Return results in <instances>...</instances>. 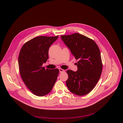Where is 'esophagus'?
Listing matches in <instances>:
<instances>
[{"label": "esophagus", "instance_id": "obj_1", "mask_svg": "<svg viewBox=\"0 0 123 123\" xmlns=\"http://www.w3.org/2000/svg\"><path fill=\"white\" fill-rule=\"evenodd\" d=\"M59 72H60V73H62V72H65V70H63V69H61V68H59Z\"/></svg>", "mask_w": 123, "mask_h": 123}]
</instances>
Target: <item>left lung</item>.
Masks as SVG:
<instances>
[{
    "instance_id": "1",
    "label": "left lung",
    "mask_w": 123,
    "mask_h": 123,
    "mask_svg": "<svg viewBox=\"0 0 123 123\" xmlns=\"http://www.w3.org/2000/svg\"><path fill=\"white\" fill-rule=\"evenodd\" d=\"M61 38L70 50L77 62L78 70H68L66 81L68 88L77 95H84L94 88L103 69L99 48L92 39L78 33L61 35Z\"/></svg>"
}]
</instances>
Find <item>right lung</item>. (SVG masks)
I'll use <instances>...</instances> for the list:
<instances>
[{
  "label": "right lung",
  "instance_id": "1",
  "mask_svg": "<svg viewBox=\"0 0 123 123\" xmlns=\"http://www.w3.org/2000/svg\"><path fill=\"white\" fill-rule=\"evenodd\" d=\"M58 37H35L25 43L19 52L21 78L30 91L38 97L48 94L57 80L59 69H45L42 65L48 59L49 48Z\"/></svg>",
  "mask_w": 123,
  "mask_h": 123
}]
</instances>
